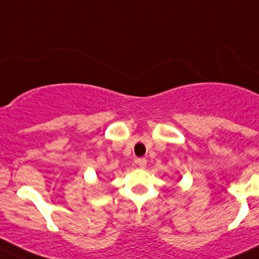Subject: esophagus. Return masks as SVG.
<instances>
[{"instance_id": "obj_1", "label": "esophagus", "mask_w": 259, "mask_h": 259, "mask_svg": "<svg viewBox=\"0 0 259 259\" xmlns=\"http://www.w3.org/2000/svg\"><path fill=\"white\" fill-rule=\"evenodd\" d=\"M137 164H138L139 167H142V169H143V167H146V165H147V160H146V158L141 157V158H138V160H137Z\"/></svg>"}]
</instances>
